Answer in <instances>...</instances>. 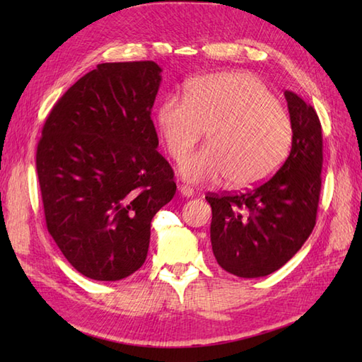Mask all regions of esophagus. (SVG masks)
Returning a JSON list of instances; mask_svg holds the SVG:
<instances>
[{
  "mask_svg": "<svg viewBox=\"0 0 362 362\" xmlns=\"http://www.w3.org/2000/svg\"><path fill=\"white\" fill-rule=\"evenodd\" d=\"M179 193L182 196H185V197H191V196H194V189L191 188V187H188V185H180L179 187Z\"/></svg>",
  "mask_w": 362,
  "mask_h": 362,
  "instance_id": "34e87169",
  "label": "esophagus"
}]
</instances>
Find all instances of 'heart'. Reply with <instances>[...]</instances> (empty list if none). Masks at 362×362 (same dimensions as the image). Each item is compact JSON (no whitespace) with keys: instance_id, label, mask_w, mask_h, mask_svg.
<instances>
[{"instance_id":"heart-1","label":"heart","mask_w":362,"mask_h":362,"mask_svg":"<svg viewBox=\"0 0 362 362\" xmlns=\"http://www.w3.org/2000/svg\"><path fill=\"white\" fill-rule=\"evenodd\" d=\"M157 124L175 160L194 149L206 132L209 146L180 163L185 180L226 177L230 188H247L272 175L292 143V119L266 83L250 73H216L191 82L185 98L169 95Z\"/></svg>"}]
</instances>
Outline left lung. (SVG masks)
Masks as SVG:
<instances>
[{
    "label": "left lung",
    "instance_id": "1",
    "mask_svg": "<svg viewBox=\"0 0 362 362\" xmlns=\"http://www.w3.org/2000/svg\"><path fill=\"white\" fill-rule=\"evenodd\" d=\"M292 119L288 158L271 179L244 193H209L213 253L241 279L275 272L296 255L316 226L322 187V126L316 110L284 91Z\"/></svg>",
    "mask_w": 362,
    "mask_h": 362
}]
</instances>
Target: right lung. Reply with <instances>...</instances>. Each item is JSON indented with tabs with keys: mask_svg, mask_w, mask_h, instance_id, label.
I'll return each mask as SVG.
<instances>
[{
	"mask_svg": "<svg viewBox=\"0 0 362 362\" xmlns=\"http://www.w3.org/2000/svg\"><path fill=\"white\" fill-rule=\"evenodd\" d=\"M160 73L152 60L99 64L42 129L35 165L46 227L91 280L117 281L143 266L151 221L175 194L151 119Z\"/></svg>",
	"mask_w": 362,
	"mask_h": 362,
	"instance_id": "right-lung-1",
	"label": "right lung"
}]
</instances>
